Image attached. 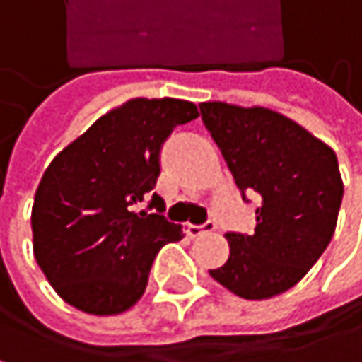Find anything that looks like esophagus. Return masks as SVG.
<instances>
[{
    "label": "esophagus",
    "mask_w": 362,
    "mask_h": 362,
    "mask_svg": "<svg viewBox=\"0 0 362 362\" xmlns=\"http://www.w3.org/2000/svg\"><path fill=\"white\" fill-rule=\"evenodd\" d=\"M213 228H215V223H213V221H206V223H202V226L187 223L185 233H187L189 237H202V235H206V233H213Z\"/></svg>",
    "instance_id": "esophagus-1"
}]
</instances>
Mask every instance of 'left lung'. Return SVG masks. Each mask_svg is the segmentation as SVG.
<instances>
[{"label":"left lung","mask_w":362,"mask_h":362,"mask_svg":"<svg viewBox=\"0 0 362 362\" xmlns=\"http://www.w3.org/2000/svg\"><path fill=\"white\" fill-rule=\"evenodd\" d=\"M200 112L237 187L260 198L254 235H226L230 256L209 275L241 298H273L296 286L333 239L344 198L337 156L264 106L202 102Z\"/></svg>","instance_id":"obj_1"}]
</instances>
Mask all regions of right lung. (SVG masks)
<instances>
[{"label":"right lung","mask_w":362,"mask_h":362,"mask_svg":"<svg viewBox=\"0 0 362 362\" xmlns=\"http://www.w3.org/2000/svg\"><path fill=\"white\" fill-rule=\"evenodd\" d=\"M194 102L132 98L102 115L44 170L31 209L33 256L55 292L91 315H117L145 294L158 252L183 239L151 194L170 132ZM152 196L158 214L133 211Z\"/></svg>","instance_id":"1"}]
</instances>
